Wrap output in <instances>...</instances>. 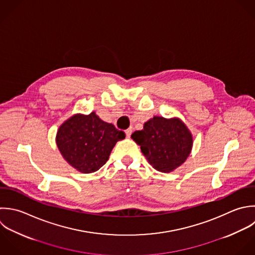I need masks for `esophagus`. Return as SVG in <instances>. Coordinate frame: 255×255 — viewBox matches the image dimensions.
Wrapping results in <instances>:
<instances>
[{
  "mask_svg": "<svg viewBox=\"0 0 255 255\" xmlns=\"http://www.w3.org/2000/svg\"><path fill=\"white\" fill-rule=\"evenodd\" d=\"M125 134H126V137L127 138H130L131 134H132V128H128L126 131H125Z\"/></svg>",
  "mask_w": 255,
  "mask_h": 255,
  "instance_id": "1",
  "label": "esophagus"
}]
</instances>
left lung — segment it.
Returning <instances> with one entry per match:
<instances>
[{
	"mask_svg": "<svg viewBox=\"0 0 255 255\" xmlns=\"http://www.w3.org/2000/svg\"><path fill=\"white\" fill-rule=\"evenodd\" d=\"M131 137L140 145L149 164L163 173L181 166L193 145L192 134L181 120L159 116L146 122L144 129L135 131Z\"/></svg>",
	"mask_w": 255,
	"mask_h": 255,
	"instance_id": "obj_1",
	"label": "left lung"
}]
</instances>
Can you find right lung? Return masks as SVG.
<instances>
[{"mask_svg": "<svg viewBox=\"0 0 255 255\" xmlns=\"http://www.w3.org/2000/svg\"><path fill=\"white\" fill-rule=\"evenodd\" d=\"M125 133L102 121L94 112L76 114L65 121L56 135L57 147L63 158L81 173H93L108 160L109 155Z\"/></svg>", "mask_w": 255, "mask_h": 255, "instance_id": "right-lung-1", "label": "right lung"}]
</instances>
